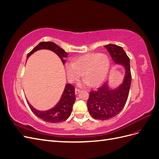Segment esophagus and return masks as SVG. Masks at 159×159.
Masks as SVG:
<instances>
[{
	"label": "esophagus",
	"mask_w": 159,
	"mask_h": 159,
	"mask_svg": "<svg viewBox=\"0 0 159 159\" xmlns=\"http://www.w3.org/2000/svg\"><path fill=\"white\" fill-rule=\"evenodd\" d=\"M80 89H78V88H75V94H78V93H79L80 92Z\"/></svg>",
	"instance_id": "1"
}]
</instances>
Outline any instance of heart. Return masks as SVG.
<instances>
[{"mask_svg": "<svg viewBox=\"0 0 159 159\" xmlns=\"http://www.w3.org/2000/svg\"><path fill=\"white\" fill-rule=\"evenodd\" d=\"M110 61L107 55L98 53L81 56L74 60V63L66 64L68 78L70 81L80 78L83 74L85 84L92 87L103 83L108 75Z\"/></svg>", "mask_w": 159, "mask_h": 159, "instance_id": "1", "label": "heart"}]
</instances>
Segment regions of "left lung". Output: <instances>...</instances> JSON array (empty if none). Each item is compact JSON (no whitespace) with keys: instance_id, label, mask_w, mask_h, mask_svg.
<instances>
[{"instance_id":"1","label":"left lung","mask_w":159,"mask_h":159,"mask_svg":"<svg viewBox=\"0 0 159 159\" xmlns=\"http://www.w3.org/2000/svg\"><path fill=\"white\" fill-rule=\"evenodd\" d=\"M116 64L125 68L123 84L115 90L109 89L105 83L97 90L91 91L88 101V109L91 117L95 119L107 120L116 116L125 105L131 84L130 59L123 48L109 44L104 46Z\"/></svg>"}]
</instances>
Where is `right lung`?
Here are the masks:
<instances>
[{
    "mask_svg": "<svg viewBox=\"0 0 159 159\" xmlns=\"http://www.w3.org/2000/svg\"><path fill=\"white\" fill-rule=\"evenodd\" d=\"M42 49L50 50L55 52L60 57L63 64H65L66 60H64V58L68 56V53L61 48L59 46L52 42H42L39 43L27 54V58L34 52ZM75 100V88L74 85L68 84L66 85L63 94L59 102L52 109L46 111H40L34 108L28 102V104L29 105L30 109L34 115L42 119L43 121L48 123H59L66 121L70 117Z\"/></svg>",
    "mask_w": 159,
    "mask_h": 159,
    "instance_id": "1",
    "label": "right lung"
}]
</instances>
